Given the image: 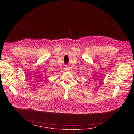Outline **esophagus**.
Segmentation results:
<instances>
[{"instance_id": "esophagus-1", "label": "esophagus", "mask_w": 134, "mask_h": 134, "mask_svg": "<svg viewBox=\"0 0 134 134\" xmlns=\"http://www.w3.org/2000/svg\"><path fill=\"white\" fill-rule=\"evenodd\" d=\"M66 68H67V69H68V67H66Z\"/></svg>"}]
</instances>
